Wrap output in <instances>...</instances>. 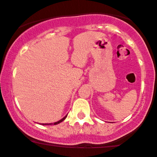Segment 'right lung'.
<instances>
[{
    "label": "right lung",
    "mask_w": 157,
    "mask_h": 157,
    "mask_svg": "<svg viewBox=\"0 0 157 157\" xmlns=\"http://www.w3.org/2000/svg\"><path fill=\"white\" fill-rule=\"evenodd\" d=\"M67 117V115L65 116V117H63V118H62L61 120H60V121H57V122L54 123V124H42V125H51V124H54V125H57V124H60V123L63 122V121H64L65 119H66Z\"/></svg>",
    "instance_id": "right-lung-1"
}]
</instances>
